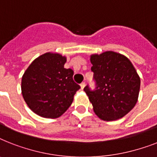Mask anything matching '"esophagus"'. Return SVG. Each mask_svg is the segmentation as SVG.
<instances>
[{"mask_svg": "<svg viewBox=\"0 0 157 157\" xmlns=\"http://www.w3.org/2000/svg\"><path fill=\"white\" fill-rule=\"evenodd\" d=\"M85 86V82L81 83V90H84Z\"/></svg>", "mask_w": 157, "mask_h": 157, "instance_id": "1", "label": "esophagus"}]
</instances>
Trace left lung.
Returning a JSON list of instances; mask_svg holds the SVG:
<instances>
[{
    "label": "left lung",
    "mask_w": 157,
    "mask_h": 157,
    "mask_svg": "<svg viewBox=\"0 0 157 157\" xmlns=\"http://www.w3.org/2000/svg\"><path fill=\"white\" fill-rule=\"evenodd\" d=\"M96 90L85 86L84 91L93 105L94 113L104 121L124 117L136 105L140 78L127 57L108 51L90 56Z\"/></svg>",
    "instance_id": "1"
}]
</instances>
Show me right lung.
I'll use <instances>...</instances> for the list:
<instances>
[{
	"mask_svg": "<svg viewBox=\"0 0 157 157\" xmlns=\"http://www.w3.org/2000/svg\"><path fill=\"white\" fill-rule=\"evenodd\" d=\"M67 58L47 52L30 63L21 78V94L31 110L43 118H56L67 110L80 85L73 71L64 68Z\"/></svg>",
	"mask_w": 157,
	"mask_h": 157,
	"instance_id": "obj_1",
	"label": "right lung"
}]
</instances>
